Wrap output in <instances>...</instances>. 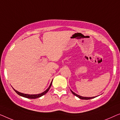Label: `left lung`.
<instances>
[{
  "label": "left lung",
  "instance_id": "1",
  "mask_svg": "<svg viewBox=\"0 0 120 120\" xmlns=\"http://www.w3.org/2000/svg\"><path fill=\"white\" fill-rule=\"evenodd\" d=\"M71 92H72V93L74 95H75V96H77V97H78L79 98H80V99H92V98H95V97H96H96H82V96H79V95H78V94H76L75 93V92H74L73 91H72L71 90Z\"/></svg>",
  "mask_w": 120,
  "mask_h": 120
}]
</instances>
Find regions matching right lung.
I'll list each match as a JSON object with an SVG mask.
<instances>
[{
	"label": "right lung",
	"instance_id": "1",
	"mask_svg": "<svg viewBox=\"0 0 120 120\" xmlns=\"http://www.w3.org/2000/svg\"><path fill=\"white\" fill-rule=\"evenodd\" d=\"M53 81V80H52ZM52 81L51 82V83H50L49 86L48 87V89H47L46 90H45V91L42 92L41 94H23V93H21V92H19L15 90V89H13V90H15V91L16 92L17 94L18 95L21 96H22L23 97H25V98H30V99H35V98H39V97H41V96H42L43 95H45V94L47 93V92L49 90L50 87H51L52 86Z\"/></svg>",
	"mask_w": 120,
	"mask_h": 120
}]
</instances>
